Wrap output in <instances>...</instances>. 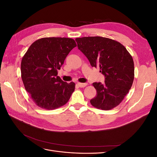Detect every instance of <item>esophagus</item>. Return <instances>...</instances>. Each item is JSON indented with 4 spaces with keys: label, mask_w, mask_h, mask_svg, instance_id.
<instances>
[{
    "label": "esophagus",
    "mask_w": 157,
    "mask_h": 157,
    "mask_svg": "<svg viewBox=\"0 0 157 157\" xmlns=\"http://www.w3.org/2000/svg\"><path fill=\"white\" fill-rule=\"evenodd\" d=\"M77 84H78V86L79 87H80V88H84V87H85V86H86L88 84H87V83H80V82H78Z\"/></svg>",
    "instance_id": "34e87169"
}]
</instances>
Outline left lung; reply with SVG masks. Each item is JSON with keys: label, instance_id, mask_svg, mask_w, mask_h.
<instances>
[{"label": "left lung", "instance_id": "1", "mask_svg": "<svg viewBox=\"0 0 157 157\" xmlns=\"http://www.w3.org/2000/svg\"><path fill=\"white\" fill-rule=\"evenodd\" d=\"M78 48L86 56L92 67H99L105 82H94L96 96L90 100L94 107L110 110L122 102L134 78L132 56L120 42L101 36L77 38Z\"/></svg>", "mask_w": 157, "mask_h": 157}]
</instances>
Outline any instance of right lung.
I'll use <instances>...</instances> for the list:
<instances>
[{
  "label": "right lung",
  "mask_w": 157,
  "mask_h": 157,
  "mask_svg": "<svg viewBox=\"0 0 157 157\" xmlns=\"http://www.w3.org/2000/svg\"><path fill=\"white\" fill-rule=\"evenodd\" d=\"M76 46L75 40L69 38H42L33 42L23 56L22 81L37 106L52 110L69 101L75 84L63 81L58 76V69Z\"/></svg>",
  "instance_id": "add662e5"
}]
</instances>
